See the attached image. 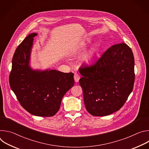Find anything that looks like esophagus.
Returning <instances> with one entry per match:
<instances>
[{"label":"esophagus","instance_id":"obj_1","mask_svg":"<svg viewBox=\"0 0 149 149\" xmlns=\"http://www.w3.org/2000/svg\"><path fill=\"white\" fill-rule=\"evenodd\" d=\"M74 77V80H75V81L76 82H78L79 81V78H80L79 75L78 74L75 73Z\"/></svg>","mask_w":149,"mask_h":149}]
</instances>
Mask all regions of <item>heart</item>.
I'll list each match as a JSON object with an SVG mask.
<instances>
[{"mask_svg": "<svg viewBox=\"0 0 149 149\" xmlns=\"http://www.w3.org/2000/svg\"><path fill=\"white\" fill-rule=\"evenodd\" d=\"M95 49H93L91 51H90L86 56L84 57V60L86 61L87 62H89L92 61V59L94 58V55H95Z\"/></svg>", "mask_w": 149, "mask_h": 149, "instance_id": "1", "label": "heart"}]
</instances>
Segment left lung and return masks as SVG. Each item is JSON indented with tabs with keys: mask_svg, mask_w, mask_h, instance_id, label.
I'll return each instance as SVG.
<instances>
[{
	"mask_svg": "<svg viewBox=\"0 0 149 149\" xmlns=\"http://www.w3.org/2000/svg\"><path fill=\"white\" fill-rule=\"evenodd\" d=\"M79 84L85 106L94 116L110 115L119 110L132 92L134 58L126 44L113 45L89 67H81Z\"/></svg>",
	"mask_w": 149,
	"mask_h": 149,
	"instance_id": "obj_1",
	"label": "left lung"
}]
</instances>
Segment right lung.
Masks as SVG:
<instances>
[{"instance_id": "obj_1", "label": "right lung", "mask_w": 149, "mask_h": 149, "mask_svg": "<svg viewBox=\"0 0 149 149\" xmlns=\"http://www.w3.org/2000/svg\"><path fill=\"white\" fill-rule=\"evenodd\" d=\"M36 35L31 33L16 48L9 83L20 105L28 112L36 116L51 117L58 112L63 97L74 86V74L31 68V54Z\"/></svg>"}]
</instances>
